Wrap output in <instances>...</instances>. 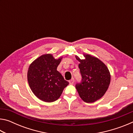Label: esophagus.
<instances>
[{
    "mask_svg": "<svg viewBox=\"0 0 133 133\" xmlns=\"http://www.w3.org/2000/svg\"><path fill=\"white\" fill-rule=\"evenodd\" d=\"M74 82H75V79H74L73 78H71V80H69V83H70V84H73V83H74Z\"/></svg>",
    "mask_w": 133,
    "mask_h": 133,
    "instance_id": "obj_1",
    "label": "esophagus"
}]
</instances>
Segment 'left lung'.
Masks as SVG:
<instances>
[{"instance_id": "8db88e82", "label": "left lung", "mask_w": 133, "mask_h": 133, "mask_svg": "<svg viewBox=\"0 0 133 133\" xmlns=\"http://www.w3.org/2000/svg\"><path fill=\"white\" fill-rule=\"evenodd\" d=\"M84 59L76 58L78 64L82 81L76 85L80 98L84 102L93 103L104 95L109 88L111 75L104 63L98 58L88 54H83Z\"/></svg>"}]
</instances>
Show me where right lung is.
Instances as JSON below:
<instances>
[{
    "instance_id": "1",
    "label": "right lung",
    "mask_w": 133,
    "mask_h": 133,
    "mask_svg": "<svg viewBox=\"0 0 133 133\" xmlns=\"http://www.w3.org/2000/svg\"><path fill=\"white\" fill-rule=\"evenodd\" d=\"M62 58H55L51 54H45L29 66V85L33 94L43 102L50 103L57 100L69 84L57 70Z\"/></svg>"
}]
</instances>
